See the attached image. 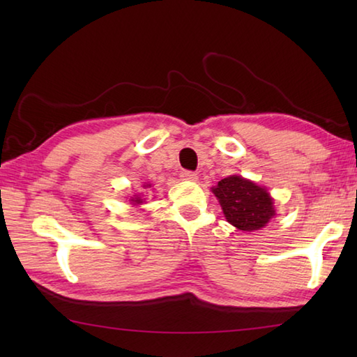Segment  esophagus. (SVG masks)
Returning <instances> with one entry per match:
<instances>
[{
    "label": "esophagus",
    "instance_id": "34e87169",
    "mask_svg": "<svg viewBox=\"0 0 357 357\" xmlns=\"http://www.w3.org/2000/svg\"><path fill=\"white\" fill-rule=\"evenodd\" d=\"M181 179L192 181V183H195V181H198V174H196L195 172H190V170H183L181 172Z\"/></svg>",
    "mask_w": 357,
    "mask_h": 357
}]
</instances>
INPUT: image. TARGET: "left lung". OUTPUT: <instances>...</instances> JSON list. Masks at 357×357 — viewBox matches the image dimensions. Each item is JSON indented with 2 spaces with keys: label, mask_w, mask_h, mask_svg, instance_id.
I'll use <instances>...</instances> for the list:
<instances>
[{
  "label": "left lung",
  "mask_w": 357,
  "mask_h": 357,
  "mask_svg": "<svg viewBox=\"0 0 357 357\" xmlns=\"http://www.w3.org/2000/svg\"><path fill=\"white\" fill-rule=\"evenodd\" d=\"M211 192L221 204L227 221L242 231L259 230L276 215L267 188L236 174L219 181Z\"/></svg>",
  "instance_id": "left-lung-1"
}]
</instances>
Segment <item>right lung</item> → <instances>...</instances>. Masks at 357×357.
<instances>
[{
	"instance_id": "add662e5",
	"label": "right lung",
	"mask_w": 357,
	"mask_h": 357,
	"mask_svg": "<svg viewBox=\"0 0 357 357\" xmlns=\"http://www.w3.org/2000/svg\"><path fill=\"white\" fill-rule=\"evenodd\" d=\"M144 187H150V185H144ZM130 201H132L133 204H142V202H144V199L141 198V196H138V195H135Z\"/></svg>"
}]
</instances>
